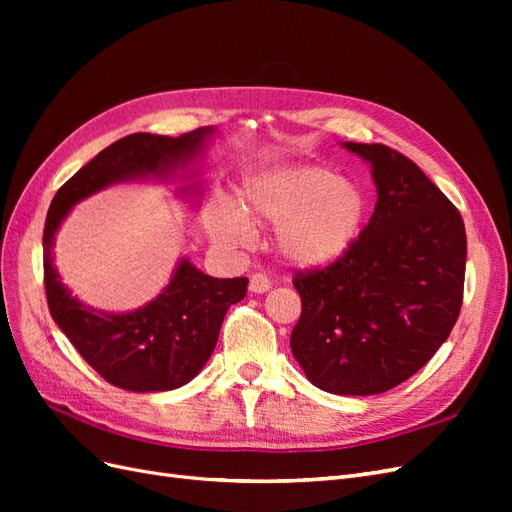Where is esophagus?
<instances>
[{
	"label": "esophagus",
	"mask_w": 512,
	"mask_h": 512,
	"mask_svg": "<svg viewBox=\"0 0 512 512\" xmlns=\"http://www.w3.org/2000/svg\"><path fill=\"white\" fill-rule=\"evenodd\" d=\"M271 290V282L265 273H254L250 277V292L254 294H265Z\"/></svg>",
	"instance_id": "1"
}]
</instances>
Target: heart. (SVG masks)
<instances>
[{
	"label": "heart",
	"mask_w": 512,
	"mask_h": 512,
	"mask_svg": "<svg viewBox=\"0 0 512 512\" xmlns=\"http://www.w3.org/2000/svg\"><path fill=\"white\" fill-rule=\"evenodd\" d=\"M369 211L363 185L320 164H280L247 177L239 207L218 200L207 209L209 237L237 250L252 241V224H275L273 243L294 269H322L359 241Z\"/></svg>",
	"instance_id": "1"
}]
</instances>
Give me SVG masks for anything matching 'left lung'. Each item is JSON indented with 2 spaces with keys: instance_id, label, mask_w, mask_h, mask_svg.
<instances>
[{
  "instance_id": "left-lung-1",
  "label": "left lung",
  "mask_w": 512,
  "mask_h": 512,
  "mask_svg": "<svg viewBox=\"0 0 512 512\" xmlns=\"http://www.w3.org/2000/svg\"><path fill=\"white\" fill-rule=\"evenodd\" d=\"M342 147L369 164L376 209L342 260L294 277L303 312L290 350L320 391L365 397L408 380L451 335L468 243L459 211L412 160Z\"/></svg>"
}]
</instances>
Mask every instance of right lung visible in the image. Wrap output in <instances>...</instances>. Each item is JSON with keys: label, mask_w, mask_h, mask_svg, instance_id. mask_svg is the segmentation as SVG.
<instances>
[{"label": "right lung", "mask_w": 512, "mask_h": 512, "mask_svg": "<svg viewBox=\"0 0 512 512\" xmlns=\"http://www.w3.org/2000/svg\"><path fill=\"white\" fill-rule=\"evenodd\" d=\"M215 128L181 136L138 132L113 143L57 190L44 224V288L51 316L98 374L132 393H162L188 384L211 359L230 305L245 297L247 280H220L181 256L156 299L130 312L85 305L61 282L55 237L74 205L123 181H179L175 198L198 209L203 160Z\"/></svg>", "instance_id": "1"}]
</instances>
